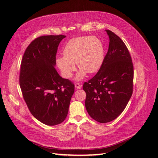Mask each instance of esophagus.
Segmentation results:
<instances>
[{
	"mask_svg": "<svg viewBox=\"0 0 158 158\" xmlns=\"http://www.w3.org/2000/svg\"><path fill=\"white\" fill-rule=\"evenodd\" d=\"M75 87L76 89H79L81 88L82 85H81V84H79V83H75Z\"/></svg>",
	"mask_w": 158,
	"mask_h": 158,
	"instance_id": "34e87169",
	"label": "esophagus"
}]
</instances>
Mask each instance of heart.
Segmentation results:
<instances>
[{
    "label": "heart",
    "instance_id": "1",
    "mask_svg": "<svg viewBox=\"0 0 158 158\" xmlns=\"http://www.w3.org/2000/svg\"><path fill=\"white\" fill-rule=\"evenodd\" d=\"M63 55L58 56L56 63L66 79H70L76 70L75 64L81 69L77 75L81 79L86 73H94L101 67L104 58L102 41L95 37H79L69 40L63 49Z\"/></svg>",
    "mask_w": 158,
    "mask_h": 158
}]
</instances>
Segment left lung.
<instances>
[{"mask_svg": "<svg viewBox=\"0 0 158 158\" xmlns=\"http://www.w3.org/2000/svg\"><path fill=\"white\" fill-rule=\"evenodd\" d=\"M106 32L108 51L97 74L83 85L89 115L102 123L116 119L127 106L133 94L134 72L125 44L112 31Z\"/></svg>", "mask_w": 158, "mask_h": 158, "instance_id": "1", "label": "left lung"}]
</instances>
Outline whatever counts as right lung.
<instances>
[{
	"mask_svg": "<svg viewBox=\"0 0 158 158\" xmlns=\"http://www.w3.org/2000/svg\"><path fill=\"white\" fill-rule=\"evenodd\" d=\"M65 35H44L26 48L19 84L31 114L43 123L56 125L65 119L75 85L60 77L54 66L58 46Z\"/></svg>",
	"mask_w": 158,
	"mask_h": 158,
	"instance_id": "add662e5",
	"label": "right lung"
}]
</instances>
